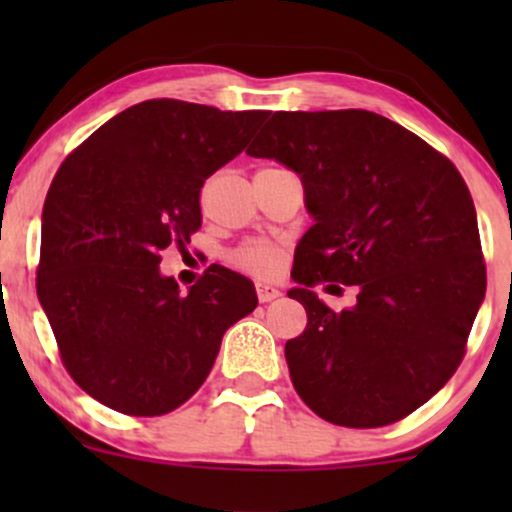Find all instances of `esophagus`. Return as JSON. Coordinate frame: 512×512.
Wrapping results in <instances>:
<instances>
[{
	"label": "esophagus",
	"instance_id": "obj_1",
	"mask_svg": "<svg viewBox=\"0 0 512 512\" xmlns=\"http://www.w3.org/2000/svg\"><path fill=\"white\" fill-rule=\"evenodd\" d=\"M281 296L279 289H274V286L269 284H257V298H260V303H269V301H276V298Z\"/></svg>",
	"mask_w": 512,
	"mask_h": 512
}]
</instances>
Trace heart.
Here are the masks:
<instances>
[{"label": "heart", "instance_id": "1", "mask_svg": "<svg viewBox=\"0 0 512 512\" xmlns=\"http://www.w3.org/2000/svg\"><path fill=\"white\" fill-rule=\"evenodd\" d=\"M231 262L238 264L245 272L269 279V276L281 274V269H284V252L272 243H264V240H248V243L233 250Z\"/></svg>", "mask_w": 512, "mask_h": 512}]
</instances>
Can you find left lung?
I'll return each mask as SVG.
<instances>
[{
	"mask_svg": "<svg viewBox=\"0 0 512 512\" xmlns=\"http://www.w3.org/2000/svg\"><path fill=\"white\" fill-rule=\"evenodd\" d=\"M301 175L315 223L289 296L308 325L286 342L291 383L346 428L402 421L452 378L486 293L472 195L448 156L370 110L274 113L248 149ZM359 289L351 311L312 286ZM331 288H338L333 285Z\"/></svg>",
	"mask_w": 512,
	"mask_h": 512,
	"instance_id": "obj_1",
	"label": "left lung"
}]
</instances>
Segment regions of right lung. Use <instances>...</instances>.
Segmentation results:
<instances>
[{
    "label": "right lung",
    "mask_w": 512,
    "mask_h": 512,
    "mask_svg": "<svg viewBox=\"0 0 512 512\" xmlns=\"http://www.w3.org/2000/svg\"><path fill=\"white\" fill-rule=\"evenodd\" d=\"M267 115L154 98L98 127L57 170L35 289L64 368L105 407L178 409L207 380L223 332L255 310L252 281L221 264L187 293L158 264L199 231L204 180Z\"/></svg>",
    "instance_id": "right-lung-1"
}]
</instances>
